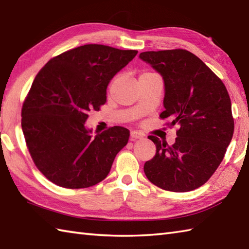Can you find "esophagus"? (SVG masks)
Returning a JSON list of instances; mask_svg holds the SVG:
<instances>
[{
    "mask_svg": "<svg viewBox=\"0 0 249 249\" xmlns=\"http://www.w3.org/2000/svg\"><path fill=\"white\" fill-rule=\"evenodd\" d=\"M130 138H131V140L141 139V138H143V134L140 133V131L133 130V131H130Z\"/></svg>",
    "mask_w": 249,
    "mask_h": 249,
    "instance_id": "34e87169",
    "label": "esophagus"
}]
</instances>
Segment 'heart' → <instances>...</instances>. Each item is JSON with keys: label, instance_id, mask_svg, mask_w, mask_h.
Here are the masks:
<instances>
[{"label": "heart", "instance_id": "heart-1", "mask_svg": "<svg viewBox=\"0 0 249 249\" xmlns=\"http://www.w3.org/2000/svg\"><path fill=\"white\" fill-rule=\"evenodd\" d=\"M145 73H149V72H143V73H142V75H145Z\"/></svg>", "mask_w": 249, "mask_h": 249}]
</instances>
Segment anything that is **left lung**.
<instances>
[{
    "instance_id": "1",
    "label": "left lung",
    "mask_w": 249,
    "mask_h": 249,
    "mask_svg": "<svg viewBox=\"0 0 249 249\" xmlns=\"http://www.w3.org/2000/svg\"><path fill=\"white\" fill-rule=\"evenodd\" d=\"M139 57L163 79L165 110L160 116L171 120V125H178L172 145L149 136L156 145V154L144 163V173L161 189L190 192L213 176L233 136L228 91L223 81L187 50L146 51Z\"/></svg>"
}]
</instances>
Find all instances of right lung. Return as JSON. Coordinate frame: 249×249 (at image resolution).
<instances>
[{"label": "right lung", "mask_w": 249, "mask_h": 249, "mask_svg": "<svg viewBox=\"0 0 249 249\" xmlns=\"http://www.w3.org/2000/svg\"><path fill=\"white\" fill-rule=\"evenodd\" d=\"M137 53L84 45L51 59L37 73L21 126L36 167L57 186L77 189L102 182L127 144V128L114 126L92 136L86 121L107 102L111 79Z\"/></svg>", "instance_id": "1"}]
</instances>
